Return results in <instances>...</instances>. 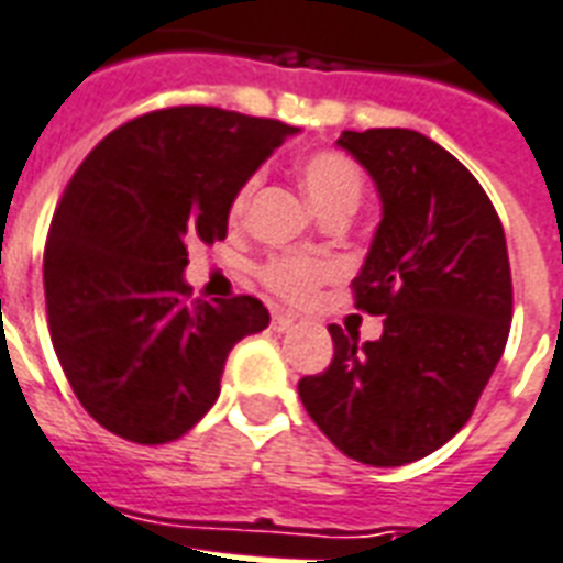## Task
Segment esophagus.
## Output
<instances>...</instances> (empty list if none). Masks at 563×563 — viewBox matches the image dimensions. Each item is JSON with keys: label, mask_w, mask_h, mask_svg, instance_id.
I'll return each instance as SVG.
<instances>
[{"label": "esophagus", "mask_w": 563, "mask_h": 563, "mask_svg": "<svg viewBox=\"0 0 563 563\" xmlns=\"http://www.w3.org/2000/svg\"><path fill=\"white\" fill-rule=\"evenodd\" d=\"M269 325H273V329H276V331H290L296 325V320H294V317H290V313L276 311V313H273V322H269Z\"/></svg>", "instance_id": "34e87169"}]
</instances>
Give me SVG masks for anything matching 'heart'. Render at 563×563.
<instances>
[{
	"label": "heart",
	"instance_id": "obj_1",
	"mask_svg": "<svg viewBox=\"0 0 563 563\" xmlns=\"http://www.w3.org/2000/svg\"><path fill=\"white\" fill-rule=\"evenodd\" d=\"M299 176L320 213H329L334 208L355 211V205L364 196V173L350 155L338 150H317L305 155L299 164ZM255 187H258V176L243 178L241 185L234 187L232 199H229V222L234 229L246 222ZM331 276H334L331 261L311 255V252H278L258 267L261 287L290 305H305L308 299H313Z\"/></svg>",
	"mask_w": 563,
	"mask_h": 563
}]
</instances>
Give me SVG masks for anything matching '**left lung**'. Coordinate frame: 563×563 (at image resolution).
<instances>
[{
    "label": "left lung",
    "instance_id": "obj_1",
    "mask_svg": "<svg viewBox=\"0 0 563 563\" xmlns=\"http://www.w3.org/2000/svg\"><path fill=\"white\" fill-rule=\"evenodd\" d=\"M382 194L355 308L385 317L378 341L329 325L334 358L299 378V399L343 455L402 467L473 417L511 331L505 232L476 176L411 129L338 137Z\"/></svg>",
    "mask_w": 563,
    "mask_h": 563
}]
</instances>
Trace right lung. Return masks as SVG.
<instances>
[{"mask_svg":"<svg viewBox=\"0 0 563 563\" xmlns=\"http://www.w3.org/2000/svg\"><path fill=\"white\" fill-rule=\"evenodd\" d=\"M296 129L205 104L129 120L64 187L43 252L55 355L117 438L178 440L220 396L225 358L267 329L255 296L190 299L187 246L225 238L229 199Z\"/></svg>","mask_w":563,"mask_h":563,"instance_id":"right-lung-1","label":"right lung"}]
</instances>
